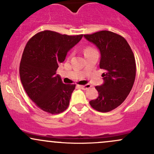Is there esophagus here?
Listing matches in <instances>:
<instances>
[{
	"label": "esophagus",
	"instance_id": "esophagus-1",
	"mask_svg": "<svg viewBox=\"0 0 154 154\" xmlns=\"http://www.w3.org/2000/svg\"><path fill=\"white\" fill-rule=\"evenodd\" d=\"M79 87H80V88H82V90H88V89H90L91 87V85L90 84H86V85H81V86H79Z\"/></svg>",
	"mask_w": 154,
	"mask_h": 154
}]
</instances>
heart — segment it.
Wrapping results in <instances>:
<instances>
[{
  "instance_id": "1",
  "label": "heart",
  "mask_w": 154,
  "mask_h": 154,
  "mask_svg": "<svg viewBox=\"0 0 154 154\" xmlns=\"http://www.w3.org/2000/svg\"><path fill=\"white\" fill-rule=\"evenodd\" d=\"M94 50H95V49H94L93 48L90 47V46H87V47H86L85 48H84V54H87V53L90 52V51H94Z\"/></svg>"
}]
</instances>
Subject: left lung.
Returning a JSON list of instances; mask_svg holds the SVG:
<instances>
[{"instance_id":"obj_1","label":"left lung","mask_w":154,"mask_h":154,"mask_svg":"<svg viewBox=\"0 0 154 154\" xmlns=\"http://www.w3.org/2000/svg\"><path fill=\"white\" fill-rule=\"evenodd\" d=\"M100 52V68L104 83L96 86L98 97L90 101L94 109L108 112L115 109L130 93L136 76V62L133 51L125 39L109 31L84 34Z\"/></svg>"}]
</instances>
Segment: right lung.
I'll return each instance as SVG.
<instances>
[{
  "instance_id": "add662e5",
  "label": "right lung",
  "mask_w": 154,
  "mask_h": 154,
  "mask_svg": "<svg viewBox=\"0 0 154 154\" xmlns=\"http://www.w3.org/2000/svg\"><path fill=\"white\" fill-rule=\"evenodd\" d=\"M82 37L46 30L26 44L20 64V80L28 96L45 112L59 114L68 107L75 84H64L56 74L67 52Z\"/></svg>"
}]
</instances>
